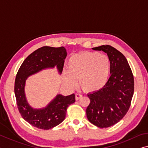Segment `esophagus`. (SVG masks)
<instances>
[{
	"mask_svg": "<svg viewBox=\"0 0 148 148\" xmlns=\"http://www.w3.org/2000/svg\"><path fill=\"white\" fill-rule=\"evenodd\" d=\"M82 97V95L81 94H79V93H76V94H75V97H76V101L80 99Z\"/></svg>",
	"mask_w": 148,
	"mask_h": 148,
	"instance_id": "1",
	"label": "esophagus"
}]
</instances>
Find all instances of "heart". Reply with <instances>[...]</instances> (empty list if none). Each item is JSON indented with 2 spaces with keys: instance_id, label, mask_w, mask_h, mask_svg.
I'll return each mask as SVG.
<instances>
[{
  "instance_id": "heart-1",
  "label": "heart",
  "mask_w": 148,
  "mask_h": 148,
  "mask_svg": "<svg viewBox=\"0 0 148 148\" xmlns=\"http://www.w3.org/2000/svg\"><path fill=\"white\" fill-rule=\"evenodd\" d=\"M111 61L105 55L86 52L71 56L68 60V70L63 72L64 83L74 88L79 79V85L86 91H95L107 83L111 72Z\"/></svg>"
}]
</instances>
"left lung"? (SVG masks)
Returning a JSON list of instances; mask_svg holds the SVG:
<instances>
[{
  "mask_svg": "<svg viewBox=\"0 0 148 148\" xmlns=\"http://www.w3.org/2000/svg\"><path fill=\"white\" fill-rule=\"evenodd\" d=\"M92 49L107 54L111 76L101 89L88 94L90 103L86 109L87 118L97 127L108 128L128 112L134 94V76L126 57L115 48L106 45Z\"/></svg>",
  "mask_w": 148,
  "mask_h": 148,
  "instance_id": "left-lung-1",
  "label": "left lung"
}]
</instances>
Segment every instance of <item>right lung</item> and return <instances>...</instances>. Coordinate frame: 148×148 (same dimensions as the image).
<instances>
[{"instance_id":"right-lung-1","label":"right lung","mask_w":148,"mask_h":148,"mask_svg":"<svg viewBox=\"0 0 148 148\" xmlns=\"http://www.w3.org/2000/svg\"><path fill=\"white\" fill-rule=\"evenodd\" d=\"M66 55L64 47H42L30 54L18 70L14 84L18 109L22 118L34 127L49 130L61 123L66 117L68 107L75 102V95L73 93L64 96L58 94L47 107L34 109L28 103L25 97V80L31 75L55 66L60 74Z\"/></svg>"}]
</instances>
